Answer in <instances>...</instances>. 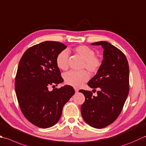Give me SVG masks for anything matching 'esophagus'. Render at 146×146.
I'll return each instance as SVG.
<instances>
[{"label":"esophagus","mask_w":146,"mask_h":146,"mask_svg":"<svg viewBox=\"0 0 146 146\" xmlns=\"http://www.w3.org/2000/svg\"><path fill=\"white\" fill-rule=\"evenodd\" d=\"M75 92L76 93H77V92H78V88H75Z\"/></svg>","instance_id":"34e87169"}]
</instances>
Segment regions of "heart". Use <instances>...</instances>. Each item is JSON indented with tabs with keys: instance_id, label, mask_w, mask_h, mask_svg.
<instances>
[{
	"instance_id": "b5f03b06",
	"label": "heart",
	"mask_w": 146,
	"mask_h": 146,
	"mask_svg": "<svg viewBox=\"0 0 146 146\" xmlns=\"http://www.w3.org/2000/svg\"><path fill=\"white\" fill-rule=\"evenodd\" d=\"M73 51L77 55L84 60L83 68H85L90 73H96L101 67L102 62L99 57L96 56L95 50L87 45H79L73 48ZM69 51L63 50L57 56L56 64L62 70H66L69 67ZM89 76L84 70L76 71H70L64 73V79L68 85L75 87H78L87 82Z\"/></svg>"
}]
</instances>
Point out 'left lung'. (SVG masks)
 <instances>
[{
	"instance_id": "1",
	"label": "left lung",
	"mask_w": 146,
	"mask_h": 146,
	"mask_svg": "<svg viewBox=\"0 0 146 146\" xmlns=\"http://www.w3.org/2000/svg\"><path fill=\"white\" fill-rule=\"evenodd\" d=\"M103 48V58L96 75L88 82L90 88H98V96L80 90L85 100L81 106L82 116L90 126L102 128L118 118L129 91V67L126 56L118 48L106 41L92 43Z\"/></svg>"
}]
</instances>
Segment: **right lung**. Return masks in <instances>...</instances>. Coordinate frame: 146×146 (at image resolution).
<instances>
[{"label": "right lung", "mask_w": 146, "mask_h": 146, "mask_svg": "<svg viewBox=\"0 0 146 146\" xmlns=\"http://www.w3.org/2000/svg\"><path fill=\"white\" fill-rule=\"evenodd\" d=\"M66 47L61 42H43L28 48L19 62L15 78L17 99L25 118L38 127L56 124L64 104L75 94L67 85L48 89L63 82L56 58Z\"/></svg>", "instance_id": "right-lung-1"}]
</instances>
